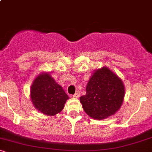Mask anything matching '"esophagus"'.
<instances>
[{"instance_id": "1", "label": "esophagus", "mask_w": 152, "mask_h": 152, "mask_svg": "<svg viewBox=\"0 0 152 152\" xmlns=\"http://www.w3.org/2000/svg\"><path fill=\"white\" fill-rule=\"evenodd\" d=\"M80 95H81V94H80V92L78 91H77L74 94V97H75V98H78V97L80 96Z\"/></svg>"}]
</instances>
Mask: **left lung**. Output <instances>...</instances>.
Wrapping results in <instances>:
<instances>
[{
	"label": "left lung",
	"instance_id": "8db88e82",
	"mask_svg": "<svg viewBox=\"0 0 152 152\" xmlns=\"http://www.w3.org/2000/svg\"><path fill=\"white\" fill-rule=\"evenodd\" d=\"M81 96L83 109L91 117L102 120L114 115L121 107L124 97L121 80L107 68L94 72Z\"/></svg>",
	"mask_w": 152,
	"mask_h": 152
}]
</instances>
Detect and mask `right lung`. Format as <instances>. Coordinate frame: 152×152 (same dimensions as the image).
Masks as SVG:
<instances>
[{
  "mask_svg": "<svg viewBox=\"0 0 152 152\" xmlns=\"http://www.w3.org/2000/svg\"><path fill=\"white\" fill-rule=\"evenodd\" d=\"M33 104L43 114L54 116L61 112L69 96L50 74H43L34 80L31 90Z\"/></svg>",
  "mask_w": 152,
  "mask_h": 152,
  "instance_id": "1",
  "label": "right lung"
}]
</instances>
